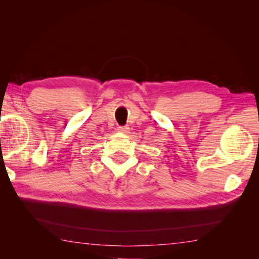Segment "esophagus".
Returning a JSON list of instances; mask_svg holds the SVG:
<instances>
[{"mask_svg":"<svg viewBox=\"0 0 259 259\" xmlns=\"http://www.w3.org/2000/svg\"><path fill=\"white\" fill-rule=\"evenodd\" d=\"M117 131L123 133V134H126V133H128V127L127 126H119L117 127Z\"/></svg>","mask_w":259,"mask_h":259,"instance_id":"34e87169","label":"esophagus"}]
</instances>
